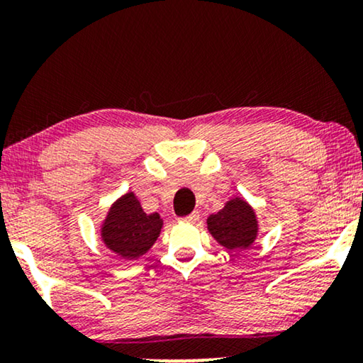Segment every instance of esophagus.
Segmentation results:
<instances>
[{
    "instance_id": "obj_1",
    "label": "esophagus",
    "mask_w": 363,
    "mask_h": 363,
    "mask_svg": "<svg viewBox=\"0 0 363 363\" xmlns=\"http://www.w3.org/2000/svg\"><path fill=\"white\" fill-rule=\"evenodd\" d=\"M198 218H200V213H198V211H193V213H190V215H188V216L182 218V221H186V223H195V221H198Z\"/></svg>"
}]
</instances>
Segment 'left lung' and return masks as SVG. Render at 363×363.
Returning <instances> with one entry per match:
<instances>
[{
  "label": "left lung",
  "mask_w": 363,
  "mask_h": 363,
  "mask_svg": "<svg viewBox=\"0 0 363 363\" xmlns=\"http://www.w3.org/2000/svg\"><path fill=\"white\" fill-rule=\"evenodd\" d=\"M206 223L213 238L230 251L251 246L256 240V215L241 198L228 201L226 206L208 218Z\"/></svg>",
  "instance_id": "left-lung-1"
}]
</instances>
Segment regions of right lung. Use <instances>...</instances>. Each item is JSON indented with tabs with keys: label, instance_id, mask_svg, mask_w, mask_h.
Instances as JSON below:
<instances>
[{
	"label": "right lung",
	"instance_id": "right-lung-1",
	"mask_svg": "<svg viewBox=\"0 0 363 363\" xmlns=\"http://www.w3.org/2000/svg\"><path fill=\"white\" fill-rule=\"evenodd\" d=\"M158 213L147 215L133 193H127L111 208L102 226V240L122 257H138L150 250L162 230Z\"/></svg>",
	"mask_w": 363,
	"mask_h": 363
}]
</instances>
